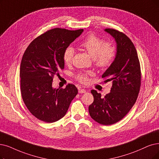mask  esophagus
<instances>
[{
  "mask_svg": "<svg viewBox=\"0 0 159 159\" xmlns=\"http://www.w3.org/2000/svg\"><path fill=\"white\" fill-rule=\"evenodd\" d=\"M78 92H79V93H85L86 90L85 89H79Z\"/></svg>",
  "mask_w": 159,
  "mask_h": 159,
  "instance_id": "obj_1",
  "label": "esophagus"
}]
</instances>
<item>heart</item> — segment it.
<instances>
[{"label":"heart","instance_id":"b5f03b06","mask_svg":"<svg viewBox=\"0 0 159 159\" xmlns=\"http://www.w3.org/2000/svg\"><path fill=\"white\" fill-rule=\"evenodd\" d=\"M93 57L94 64L98 68L104 69L110 66L116 57V48L110 42H104L102 39L91 33L80 43V45ZM75 53L74 48L72 46L67 47L63 54V60L66 65L72 64ZM94 75L93 71H82L78 73L75 78L81 84H87L89 77Z\"/></svg>","mask_w":159,"mask_h":159}]
</instances>
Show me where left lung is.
Returning a JSON list of instances; mask_svg holds the SVG:
<instances>
[{
    "instance_id": "8db88e82",
    "label": "left lung",
    "mask_w": 159,
    "mask_h": 159,
    "mask_svg": "<svg viewBox=\"0 0 159 159\" xmlns=\"http://www.w3.org/2000/svg\"><path fill=\"white\" fill-rule=\"evenodd\" d=\"M117 42V54L110 66L102 75L111 81V92L104 97L91 90L94 101L89 106L93 119L104 125L117 123L129 113L135 104L140 89L141 69L134 43L122 32L106 29Z\"/></svg>"
}]
</instances>
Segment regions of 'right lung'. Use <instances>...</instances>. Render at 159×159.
Returning a JSON list of instances; mask_svg holds the SVG:
<instances>
[{
  "label": "right lung",
  "instance_id": "right-lung-1",
  "mask_svg": "<svg viewBox=\"0 0 159 159\" xmlns=\"http://www.w3.org/2000/svg\"><path fill=\"white\" fill-rule=\"evenodd\" d=\"M83 29H50L36 37L25 50L20 77L21 97L33 115L42 121L53 123L66 113L78 89L68 84L66 88L52 87L54 75L64 68L63 54Z\"/></svg>",
  "mask_w": 159,
  "mask_h": 159
}]
</instances>
